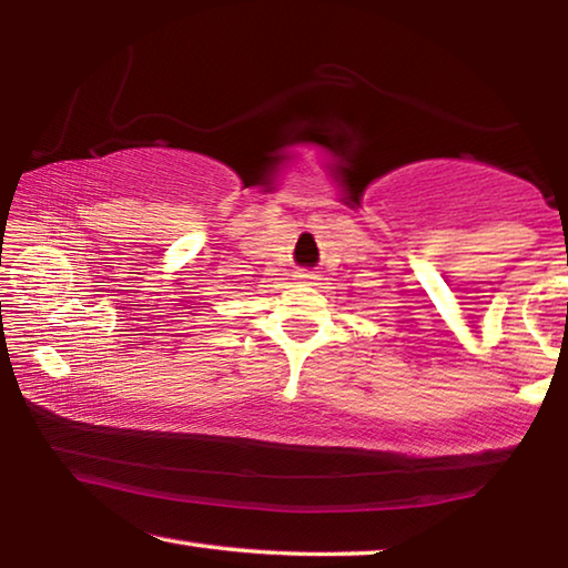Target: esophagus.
<instances>
[{"label":"esophagus","mask_w":568,"mask_h":568,"mask_svg":"<svg viewBox=\"0 0 568 568\" xmlns=\"http://www.w3.org/2000/svg\"><path fill=\"white\" fill-rule=\"evenodd\" d=\"M301 277H303V281H313V275H311V273H303Z\"/></svg>","instance_id":"esophagus-1"}]
</instances>
